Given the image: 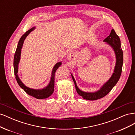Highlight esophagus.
Segmentation results:
<instances>
[{"mask_svg": "<svg viewBox=\"0 0 135 135\" xmlns=\"http://www.w3.org/2000/svg\"><path fill=\"white\" fill-rule=\"evenodd\" d=\"M67 57H68V60L70 61H73L75 60V59H76L75 53H74V52L69 53V54L68 55Z\"/></svg>", "mask_w": 135, "mask_h": 135, "instance_id": "34e87169", "label": "esophagus"}]
</instances>
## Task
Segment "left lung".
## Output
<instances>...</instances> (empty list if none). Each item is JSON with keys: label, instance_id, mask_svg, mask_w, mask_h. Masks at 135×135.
<instances>
[{"label": "left lung", "instance_id": "left-lung-1", "mask_svg": "<svg viewBox=\"0 0 135 135\" xmlns=\"http://www.w3.org/2000/svg\"><path fill=\"white\" fill-rule=\"evenodd\" d=\"M104 42H107V43L110 45L113 49L116 57V63L115 68H114V73L112 76L110 78L108 81L103 84L99 91L95 92H86L81 91L78 87L74 78L72 74H71L73 80L74 82L77 93L85 100H96L104 97L108 95V93H109L112 88L115 86L120 78L123 62V54L121 48L120 38L113 28L110 35L104 40Z\"/></svg>", "mask_w": 135, "mask_h": 135}]
</instances>
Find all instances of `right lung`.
Instances as JSON below:
<instances>
[{
    "mask_svg": "<svg viewBox=\"0 0 135 135\" xmlns=\"http://www.w3.org/2000/svg\"><path fill=\"white\" fill-rule=\"evenodd\" d=\"M35 28V27H32L30 30L27 31L25 34H24L20 38L19 42L18 43V45L15 54L14 56V61H13V66H14V71L15 75L16 76V79L17 80L20 87L22 88L25 92H26L28 95H30L32 97H34L37 99H46V98L50 97L54 91V87H55V73L61 65L62 64L61 62H59L54 66V68L52 71V75L51 78V80L50 83L48 84L47 86L44 87L42 89H32L26 87L22 81L20 80V78L17 74L18 73V64L20 61V57H21V49L23 46V42L27 36L30 34V32L32 31H33Z\"/></svg>",
    "mask_w": 135,
    "mask_h": 135,
    "instance_id": "obj_1",
    "label": "right lung"
}]
</instances>
